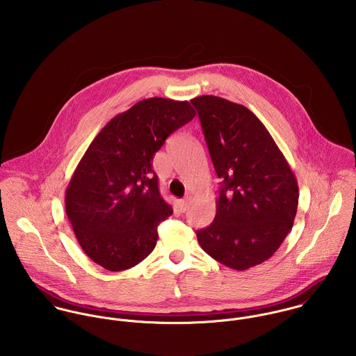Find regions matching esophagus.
Masks as SVG:
<instances>
[{"label":"esophagus","mask_w":356,"mask_h":356,"mask_svg":"<svg viewBox=\"0 0 356 356\" xmlns=\"http://www.w3.org/2000/svg\"><path fill=\"white\" fill-rule=\"evenodd\" d=\"M188 208V200H179L178 202V209L179 212H185Z\"/></svg>","instance_id":"esophagus-1"}]
</instances>
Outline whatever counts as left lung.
<instances>
[{
  "mask_svg": "<svg viewBox=\"0 0 356 356\" xmlns=\"http://www.w3.org/2000/svg\"><path fill=\"white\" fill-rule=\"evenodd\" d=\"M191 102L222 179L215 219L196 232L199 244L219 263L248 270L270 259L291 232L299 203L296 177L248 108L215 96Z\"/></svg>",
  "mask_w": 356,
  "mask_h": 356,
  "instance_id": "8db88e82",
  "label": "left lung"
}]
</instances>
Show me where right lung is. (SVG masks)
Segmentation results:
<instances>
[{
  "mask_svg": "<svg viewBox=\"0 0 356 356\" xmlns=\"http://www.w3.org/2000/svg\"><path fill=\"white\" fill-rule=\"evenodd\" d=\"M195 115L188 102L145 99L112 118L89 145L67 186L65 212L95 263L122 271L152 252L159 223L172 213L153 156Z\"/></svg>",
  "mask_w": 356,
  "mask_h": 356,
  "instance_id": "obj_1",
  "label": "right lung"
}]
</instances>
